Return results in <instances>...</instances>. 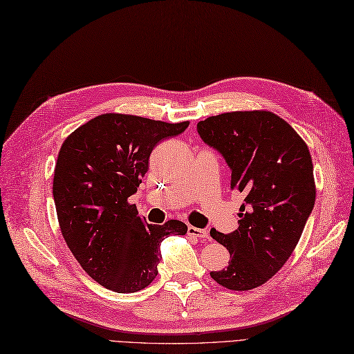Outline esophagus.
Returning <instances> with one entry per match:
<instances>
[{
  "label": "esophagus",
  "instance_id": "esophagus-1",
  "mask_svg": "<svg viewBox=\"0 0 354 354\" xmlns=\"http://www.w3.org/2000/svg\"><path fill=\"white\" fill-rule=\"evenodd\" d=\"M187 234H189L190 236L199 238V240H208V232L205 231V229L195 227V226H189V227H187Z\"/></svg>",
  "mask_w": 354,
  "mask_h": 354
}]
</instances>
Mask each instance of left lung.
<instances>
[{
  "label": "left lung",
  "instance_id": "left-lung-1",
  "mask_svg": "<svg viewBox=\"0 0 354 354\" xmlns=\"http://www.w3.org/2000/svg\"><path fill=\"white\" fill-rule=\"evenodd\" d=\"M196 131L231 169L244 194L238 229L209 231L231 262L209 275L231 290L263 284L289 259L316 201L310 150L296 131L270 111H234L201 120Z\"/></svg>",
  "mask_w": 354,
  "mask_h": 354
}]
</instances>
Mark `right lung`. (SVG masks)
<instances>
[{
	"label": "right lung",
	"instance_id": "1",
	"mask_svg": "<svg viewBox=\"0 0 354 354\" xmlns=\"http://www.w3.org/2000/svg\"><path fill=\"white\" fill-rule=\"evenodd\" d=\"M187 127L107 113L64 141L53 177L61 232L82 268L104 288L118 293L147 288L158 275L160 243L187 232L180 221L149 225L128 201L158 142Z\"/></svg>",
	"mask_w": 354,
	"mask_h": 354
}]
</instances>
